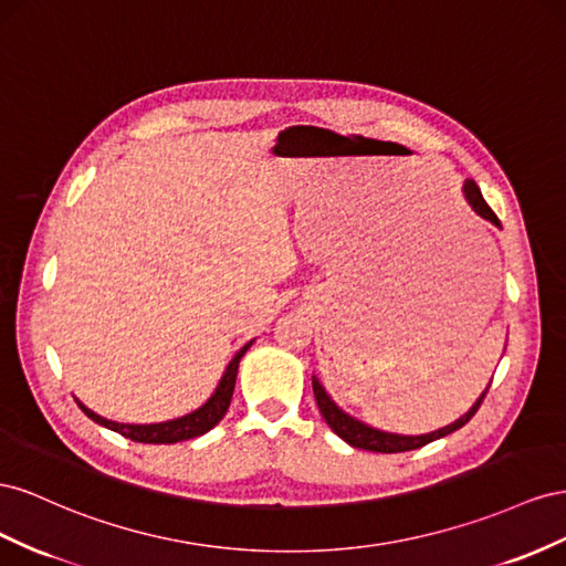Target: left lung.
<instances>
[{"mask_svg":"<svg viewBox=\"0 0 566 566\" xmlns=\"http://www.w3.org/2000/svg\"><path fill=\"white\" fill-rule=\"evenodd\" d=\"M464 193H467V201L472 203V208H474V211H476L481 218L491 220L493 224H500L497 216L491 211V206H489L486 201H483L476 182L467 180V182H464ZM313 394H315V400H317V408H319L322 417H325V422L329 424V429H332L336 436H342V439H344L346 443H350L353 448L373 450V453H406V450L422 448V446H427V443H431V441H436V439H443V436L453 433V431H458L460 427H464V424L470 422V419L474 417V412L481 408V402H483V398H486L489 389L481 394V398L474 402L472 410L467 412L464 417H460L458 422L448 424V427H443V429H439V431L424 433V436L386 433V431H379V429H373V427H367V424L358 422V419L348 417L344 410H338V408L334 406V400L327 396L325 389H322L317 379H313Z\"/></svg>","mask_w":566,"mask_h":566,"instance_id":"1","label":"left lung"}]
</instances>
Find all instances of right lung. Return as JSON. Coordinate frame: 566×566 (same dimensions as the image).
<instances>
[{
  "label": "right lung",
  "mask_w": 566,
  "mask_h": 566,
  "mask_svg": "<svg viewBox=\"0 0 566 566\" xmlns=\"http://www.w3.org/2000/svg\"><path fill=\"white\" fill-rule=\"evenodd\" d=\"M249 346L251 344L241 348L232 358V363L228 365V369H224V375L218 384L213 398L208 400L203 408L193 410L191 415H185L180 419H172V422H164V424H118V422H111V419L94 415L92 410H87L83 406V402H77V406L90 419H94L96 424H102L111 431H118L120 436H125V439L137 441V443H180V441L193 439V436H201L208 429H213L224 417V412H228L230 402H232V394H234L239 360H241V355L249 350Z\"/></svg>",
  "instance_id": "1"
}]
</instances>
